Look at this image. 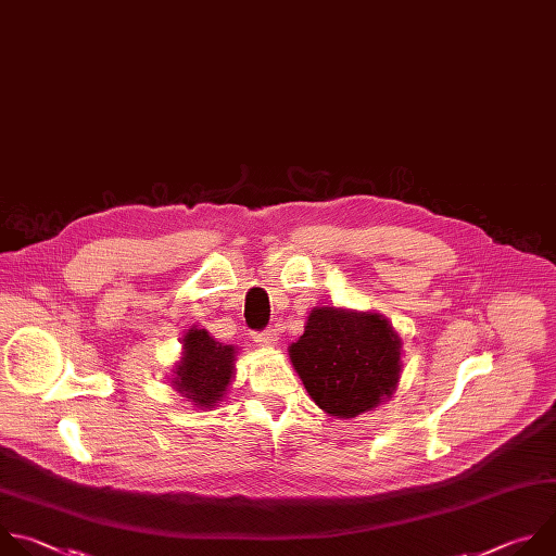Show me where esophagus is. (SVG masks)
I'll return each mask as SVG.
<instances>
[{"mask_svg":"<svg viewBox=\"0 0 556 556\" xmlns=\"http://www.w3.org/2000/svg\"><path fill=\"white\" fill-rule=\"evenodd\" d=\"M254 342L263 349H274L278 344V338H276V330L274 328H265L261 332H256L254 336Z\"/></svg>","mask_w":556,"mask_h":556,"instance_id":"1","label":"esophagus"}]
</instances>
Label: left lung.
I'll return each instance as SVG.
<instances>
[{
    "instance_id": "1",
    "label": "left lung",
    "mask_w": 556,
    "mask_h": 556,
    "mask_svg": "<svg viewBox=\"0 0 556 556\" xmlns=\"http://www.w3.org/2000/svg\"><path fill=\"white\" fill-rule=\"evenodd\" d=\"M291 364L319 409L355 418L390 399L401 379V338L379 313L315 306L289 346Z\"/></svg>"
}]
</instances>
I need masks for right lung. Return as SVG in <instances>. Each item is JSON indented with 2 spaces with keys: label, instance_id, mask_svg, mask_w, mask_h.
<instances>
[{
  "label": "right lung",
  "instance_id": "add662e5",
  "mask_svg": "<svg viewBox=\"0 0 556 556\" xmlns=\"http://www.w3.org/2000/svg\"><path fill=\"white\" fill-rule=\"evenodd\" d=\"M237 349L210 338L205 328L192 326L184 336V353L173 370V388L201 409L214 407L235 377Z\"/></svg>",
  "mask_w": 556,
  "mask_h": 556
}]
</instances>
